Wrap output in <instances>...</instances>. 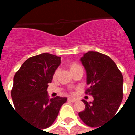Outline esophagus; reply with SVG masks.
<instances>
[{"label": "esophagus", "mask_w": 135, "mask_h": 135, "mask_svg": "<svg viewBox=\"0 0 135 135\" xmlns=\"http://www.w3.org/2000/svg\"><path fill=\"white\" fill-rule=\"evenodd\" d=\"M68 101H70L72 102V103H74V102L77 101V100L76 98H68Z\"/></svg>", "instance_id": "34e87169"}]
</instances>
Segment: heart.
I'll use <instances>...</instances> for the list:
<instances>
[{
    "label": "heart",
    "instance_id": "obj_1",
    "mask_svg": "<svg viewBox=\"0 0 135 135\" xmlns=\"http://www.w3.org/2000/svg\"><path fill=\"white\" fill-rule=\"evenodd\" d=\"M79 66H80L79 64H76V63H73V64H71L70 66V69L71 71L73 70V69H76V68L79 67ZM57 72H58V70L56 71V72H55V75H56V74H57Z\"/></svg>",
    "mask_w": 135,
    "mask_h": 135
}]
</instances>
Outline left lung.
I'll list each match as a JSON object with an SVG mask.
<instances>
[{
	"label": "left lung",
	"instance_id": "1",
	"mask_svg": "<svg viewBox=\"0 0 135 135\" xmlns=\"http://www.w3.org/2000/svg\"><path fill=\"white\" fill-rule=\"evenodd\" d=\"M87 72L89 88L85 93L93 95L94 100H82L85 110L79 116L85 124L100 127L115 115L123 98V76L109 56L96 51H88L81 58Z\"/></svg>",
	"mask_w": 135,
	"mask_h": 135
}]
</instances>
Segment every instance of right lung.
<instances>
[{
	"label": "right lung",
	"instance_id": "add662e5",
	"mask_svg": "<svg viewBox=\"0 0 135 135\" xmlns=\"http://www.w3.org/2000/svg\"><path fill=\"white\" fill-rule=\"evenodd\" d=\"M60 64L61 57L42 53L25 61L13 77L11 97L15 111L39 129L53 124L67 100L59 96L50 99L47 95L48 83Z\"/></svg>",
	"mask_w": 135,
	"mask_h": 135
}]
</instances>
